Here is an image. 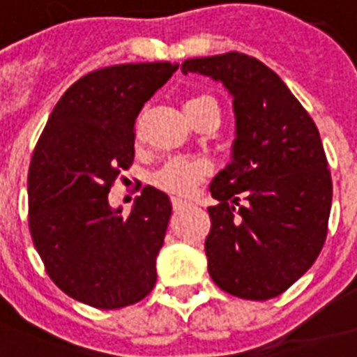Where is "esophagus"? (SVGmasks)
I'll use <instances>...</instances> for the list:
<instances>
[{"label":"esophagus","mask_w":357,"mask_h":357,"mask_svg":"<svg viewBox=\"0 0 357 357\" xmlns=\"http://www.w3.org/2000/svg\"><path fill=\"white\" fill-rule=\"evenodd\" d=\"M186 202H182V199H173V209L175 211H181V209H184V207H186Z\"/></svg>","instance_id":"34e87169"}]
</instances>
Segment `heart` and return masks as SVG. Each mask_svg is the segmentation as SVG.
Listing matches in <instances>:
<instances>
[{
	"label": "heart",
	"mask_w": 357,
	"mask_h": 357,
	"mask_svg": "<svg viewBox=\"0 0 357 357\" xmlns=\"http://www.w3.org/2000/svg\"><path fill=\"white\" fill-rule=\"evenodd\" d=\"M209 106L218 108L217 100L209 95H199L190 98L186 102V112L202 110V108H209ZM207 175H209V167L204 161L176 158V160H169L163 167L153 173V182H155V186H160L169 194L188 196Z\"/></svg>",
	"instance_id": "obj_1"
}]
</instances>
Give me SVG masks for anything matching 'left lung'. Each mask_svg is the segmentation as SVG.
I'll use <instances>...</instances> for the list:
<instances>
[{"mask_svg": "<svg viewBox=\"0 0 357 357\" xmlns=\"http://www.w3.org/2000/svg\"><path fill=\"white\" fill-rule=\"evenodd\" d=\"M232 95V161L211 182L209 275L239 298L268 301L316 262L327 236L333 184L316 123L280 75L241 53L182 62ZM244 204H239L238 199Z\"/></svg>", "mask_w": 357, "mask_h": 357, "instance_id": "1", "label": "left lung"}]
</instances>
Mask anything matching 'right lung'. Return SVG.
Returning a JSON list of instances; mask_svg holds the SVG:
<instances>
[{
    "label": "right lung",
    "instance_id": "right-lung-1",
    "mask_svg": "<svg viewBox=\"0 0 357 357\" xmlns=\"http://www.w3.org/2000/svg\"><path fill=\"white\" fill-rule=\"evenodd\" d=\"M178 64H118L83 75L47 119L28 171V225L47 274L100 310L142 301L171 218L169 196L144 186L131 213L108 192L135 160V119Z\"/></svg>",
    "mask_w": 357,
    "mask_h": 357
}]
</instances>
